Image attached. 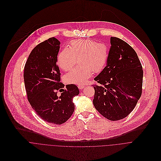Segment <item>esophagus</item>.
<instances>
[{"label":"esophagus","instance_id":"1","mask_svg":"<svg viewBox=\"0 0 161 161\" xmlns=\"http://www.w3.org/2000/svg\"><path fill=\"white\" fill-rule=\"evenodd\" d=\"M85 87V86H84V85H79L78 86V88L79 89H84Z\"/></svg>","mask_w":161,"mask_h":161}]
</instances>
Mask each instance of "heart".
Returning <instances> with one entry per match:
<instances>
[{"label": "heart", "mask_w": 161, "mask_h": 161, "mask_svg": "<svg viewBox=\"0 0 161 161\" xmlns=\"http://www.w3.org/2000/svg\"><path fill=\"white\" fill-rule=\"evenodd\" d=\"M109 47L104 43L90 39H79L70 42L67 49L60 51L57 64L63 71L70 70L76 63L80 65L64 77L67 84H83L91 77L92 71L101 72L105 67L109 57Z\"/></svg>", "instance_id": "1"}]
</instances>
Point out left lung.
Returning <instances> with one entry per match:
<instances>
[{
    "label": "left lung",
    "instance_id": "8db88e82",
    "mask_svg": "<svg viewBox=\"0 0 161 161\" xmlns=\"http://www.w3.org/2000/svg\"><path fill=\"white\" fill-rule=\"evenodd\" d=\"M107 66L94 78L93 105L110 120L126 117L142 93L143 71L134 49L123 40L112 37Z\"/></svg>",
    "mask_w": 161,
    "mask_h": 161
}]
</instances>
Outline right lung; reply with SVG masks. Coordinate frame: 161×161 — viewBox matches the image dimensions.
<instances>
[{
  "mask_svg": "<svg viewBox=\"0 0 161 161\" xmlns=\"http://www.w3.org/2000/svg\"><path fill=\"white\" fill-rule=\"evenodd\" d=\"M59 41L51 37L37 45L30 53L24 68V82L28 100L44 121L61 124L72 115L73 98L79 94L75 84L64 85L57 65ZM58 91L62 92L58 97Z\"/></svg>",
  "mask_w": 161,
  "mask_h": 161,
  "instance_id": "1",
  "label": "right lung"
}]
</instances>
